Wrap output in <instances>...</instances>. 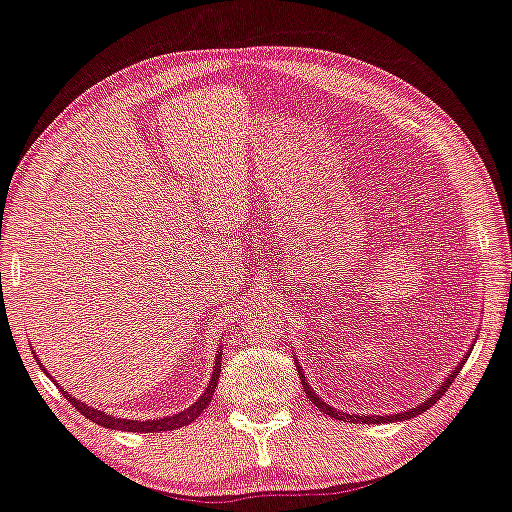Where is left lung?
<instances>
[{
    "label": "left lung",
    "instance_id": "left-lung-1",
    "mask_svg": "<svg viewBox=\"0 0 512 512\" xmlns=\"http://www.w3.org/2000/svg\"><path fill=\"white\" fill-rule=\"evenodd\" d=\"M469 354L471 352H467V356L462 358L460 363H457V368H453V372L451 375H448L444 381H441V386L437 388V391L432 393V398H427V400H423L421 404H418V407H414V409H407V411H400V414H393V416H356V414H345V411H338V409H333L331 404H326L324 400H319V395L312 391L310 388V384L308 381H305V375L301 372V368H299V361H296V368H299V379H301V384H303V391H305V395H308V400L315 404V407L319 409V411H324L326 416H331V418H338V421H347V423H365V425H377V423H393V421H407V418H414V416H418V414H423L425 409H430L434 402H439V398L441 395H444L446 391H448V386L453 384L455 381V377H457V372L462 370V365H464V361H467L469 358Z\"/></svg>",
    "mask_w": 512,
    "mask_h": 512
}]
</instances>
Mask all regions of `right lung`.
<instances>
[{"label": "right lung", "instance_id": "add662e5", "mask_svg": "<svg viewBox=\"0 0 512 512\" xmlns=\"http://www.w3.org/2000/svg\"><path fill=\"white\" fill-rule=\"evenodd\" d=\"M220 361H223V354H216V365H213V375H211V381H209V386H207V391H204L200 398H197V402H193L190 404L188 409H183V411H179V414H172V416H163V418H154V421H128V418H114V416H110V414H105V411H101V409H96V407H89V404H85V402H80V400H75L73 395H68L64 388H61V393L66 395L68 398V402L73 404L75 409L80 411L82 416H87L89 421H94V423H98V425H103V427H112V430H124V432H170V430H179V427H183V425H190L195 421L197 416L202 414L204 409L209 407V402H211V398H213V391H216V386H218V377H220ZM41 370L45 372V375H50L48 370L43 368V363H41ZM52 379V377H50Z\"/></svg>", "mask_w": 512, "mask_h": 512}]
</instances>
